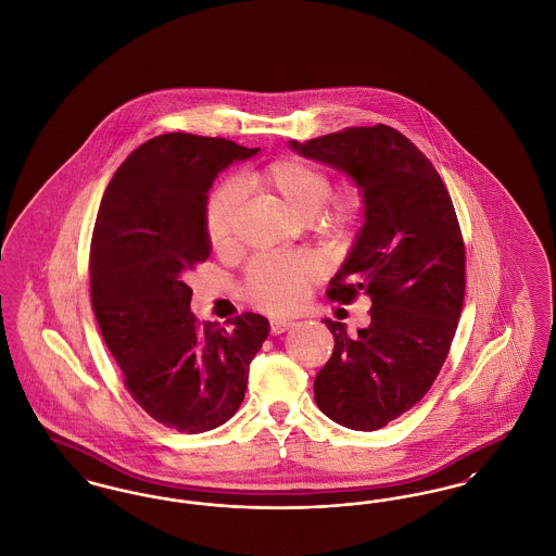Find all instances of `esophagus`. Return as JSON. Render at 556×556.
<instances>
[{"mask_svg": "<svg viewBox=\"0 0 556 556\" xmlns=\"http://www.w3.org/2000/svg\"><path fill=\"white\" fill-rule=\"evenodd\" d=\"M291 327H293V323L286 320V318H273V320H270V333H273V336H281V333H286Z\"/></svg>", "mask_w": 556, "mask_h": 556, "instance_id": "obj_1", "label": "esophagus"}]
</instances>
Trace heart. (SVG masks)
Segmentation results:
<instances>
[{"label":"heart","instance_id":"1","mask_svg":"<svg viewBox=\"0 0 556 556\" xmlns=\"http://www.w3.org/2000/svg\"><path fill=\"white\" fill-rule=\"evenodd\" d=\"M241 189L261 193L281 204L298 220H313L325 208L331 195L329 175L311 162L281 159L241 177ZM241 191L236 184L220 187L212 195L206 211V231L216 250H227L233 243ZM352 202L336 208V218H344ZM317 277V266L306 258H266L256 261L248 270L250 295L268 311L283 313L300 300L304 288Z\"/></svg>","mask_w":556,"mask_h":556}]
</instances>
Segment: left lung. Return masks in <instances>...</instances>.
Instances as JSON below:
<instances>
[{"instance_id":"8db88e82","label":"left lung","mask_w":556,"mask_h":556,"mask_svg":"<svg viewBox=\"0 0 556 556\" xmlns=\"http://www.w3.org/2000/svg\"><path fill=\"white\" fill-rule=\"evenodd\" d=\"M290 148L348 175L363 225L329 300L372 302L370 323L348 336L325 318L333 354L315 377V402L336 424L375 431L413 408L442 369L465 298V245L448 189L433 164L386 125L352 127Z\"/></svg>"}]
</instances>
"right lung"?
<instances>
[{
  "label": "right lung",
  "instance_id": "right-lung-1",
  "mask_svg": "<svg viewBox=\"0 0 556 556\" xmlns=\"http://www.w3.org/2000/svg\"><path fill=\"white\" fill-rule=\"evenodd\" d=\"M220 137L164 132L121 164L91 239V304L132 400L159 424L202 433L229 421L270 325L243 313L231 329L198 325L187 273L212 252L208 191L256 156Z\"/></svg>",
  "mask_w": 556,
  "mask_h": 556
}]
</instances>
